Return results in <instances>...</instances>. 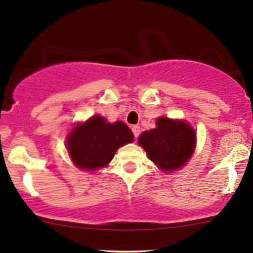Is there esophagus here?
<instances>
[{
	"label": "esophagus",
	"mask_w": 253,
	"mask_h": 253,
	"mask_svg": "<svg viewBox=\"0 0 253 253\" xmlns=\"http://www.w3.org/2000/svg\"><path fill=\"white\" fill-rule=\"evenodd\" d=\"M132 132L133 134H134V138H138L139 134H140V127H139L138 125H135V126L132 127Z\"/></svg>",
	"instance_id": "34e87169"
}]
</instances>
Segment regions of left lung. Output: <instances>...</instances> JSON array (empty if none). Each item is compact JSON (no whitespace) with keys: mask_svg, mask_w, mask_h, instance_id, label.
<instances>
[{"mask_svg":"<svg viewBox=\"0 0 253 253\" xmlns=\"http://www.w3.org/2000/svg\"><path fill=\"white\" fill-rule=\"evenodd\" d=\"M138 144L159 169L175 171L193 156L196 134L185 121L161 117L157 119L156 128L141 133Z\"/></svg>","mask_w":253,"mask_h":253,"instance_id":"8db88e82","label":"left lung"}]
</instances>
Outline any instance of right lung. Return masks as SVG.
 Wrapping results in <instances>:
<instances>
[{"label": "right lung", "mask_w": 253, "mask_h": 253, "mask_svg": "<svg viewBox=\"0 0 253 253\" xmlns=\"http://www.w3.org/2000/svg\"><path fill=\"white\" fill-rule=\"evenodd\" d=\"M132 130L121 121L107 123L94 115L84 124H77L66 138V149L78 169L94 171L104 168L120 146L132 143Z\"/></svg>", "instance_id": "1"}]
</instances>
